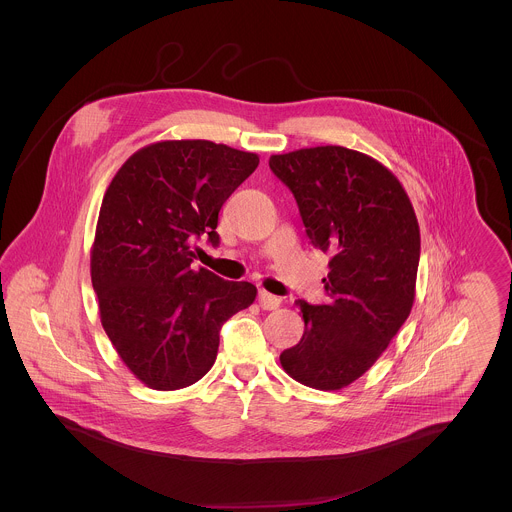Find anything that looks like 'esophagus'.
<instances>
[{"mask_svg":"<svg viewBox=\"0 0 512 512\" xmlns=\"http://www.w3.org/2000/svg\"><path fill=\"white\" fill-rule=\"evenodd\" d=\"M258 303H260L262 309H276V307H280L282 299L278 295L266 292V290H260L258 292Z\"/></svg>","mask_w":512,"mask_h":512,"instance_id":"esophagus-1","label":"esophagus"}]
</instances>
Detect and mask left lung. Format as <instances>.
<instances>
[{"instance_id":"1","label":"left lung","mask_w":512,"mask_h":512,"mask_svg":"<svg viewBox=\"0 0 512 512\" xmlns=\"http://www.w3.org/2000/svg\"><path fill=\"white\" fill-rule=\"evenodd\" d=\"M311 244L329 254L327 303L297 299L301 341L280 355L293 380L339 390L363 376L408 319L420 262L414 207L382 163L341 146L270 157Z\"/></svg>"}]
</instances>
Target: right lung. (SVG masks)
Returning a JSON list of instances; mask_svg holds the SVG:
<instances>
[{
    "instance_id": "add662e5",
    "label": "right lung",
    "mask_w": 512,
    "mask_h": 512,
    "mask_svg": "<svg viewBox=\"0 0 512 512\" xmlns=\"http://www.w3.org/2000/svg\"><path fill=\"white\" fill-rule=\"evenodd\" d=\"M260 159L207 140L136 151L106 189L90 252L100 321L153 390H179L217 361L220 327L256 299L250 282L195 270V240L219 246L220 207Z\"/></svg>"
}]
</instances>
